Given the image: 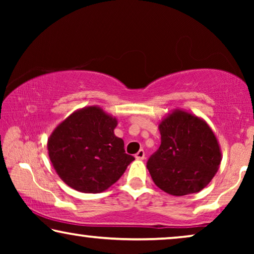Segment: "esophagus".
Returning a JSON list of instances; mask_svg holds the SVG:
<instances>
[{"label":"esophagus","mask_w":254,"mask_h":254,"mask_svg":"<svg viewBox=\"0 0 254 254\" xmlns=\"http://www.w3.org/2000/svg\"><path fill=\"white\" fill-rule=\"evenodd\" d=\"M144 156H145V154L143 150H138L137 154L135 155V158H136L137 161H142V159H144Z\"/></svg>","instance_id":"obj_1"}]
</instances>
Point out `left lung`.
<instances>
[{
  "label": "left lung",
  "mask_w": 254,
  "mask_h": 254,
  "mask_svg": "<svg viewBox=\"0 0 254 254\" xmlns=\"http://www.w3.org/2000/svg\"><path fill=\"white\" fill-rule=\"evenodd\" d=\"M158 129L161 145L147 163L156 186L175 196L200 192L222 161L213 129L202 118L182 109L163 118Z\"/></svg>",
  "instance_id": "1"
}]
</instances>
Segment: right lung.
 Segmentation results:
<instances>
[{"label":"right lung","instance_id":"1","mask_svg":"<svg viewBox=\"0 0 254 254\" xmlns=\"http://www.w3.org/2000/svg\"><path fill=\"white\" fill-rule=\"evenodd\" d=\"M118 120L102 107L76 110L58 125L47 141L58 176L82 193H100L120 179L134 157L116 136Z\"/></svg>","mask_w":254,"mask_h":254}]
</instances>
